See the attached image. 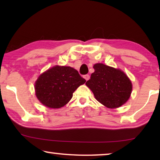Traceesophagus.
Here are the masks:
<instances>
[{"label": "esophagus", "mask_w": 160, "mask_h": 160, "mask_svg": "<svg viewBox=\"0 0 160 160\" xmlns=\"http://www.w3.org/2000/svg\"><path fill=\"white\" fill-rule=\"evenodd\" d=\"M84 78H85L86 80H88L89 79H90V75H84Z\"/></svg>", "instance_id": "esophagus-1"}]
</instances>
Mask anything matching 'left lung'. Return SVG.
<instances>
[{
  "instance_id": "left-lung-1",
  "label": "left lung",
  "mask_w": 160,
  "mask_h": 160,
  "mask_svg": "<svg viewBox=\"0 0 160 160\" xmlns=\"http://www.w3.org/2000/svg\"><path fill=\"white\" fill-rule=\"evenodd\" d=\"M94 72L86 85L99 102L110 109L122 106L128 101L132 92V83L119 69L103 63L94 65Z\"/></svg>"
}]
</instances>
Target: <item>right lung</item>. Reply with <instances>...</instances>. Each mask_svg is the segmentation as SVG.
<instances>
[{
    "label": "right lung",
    "instance_id": "add662e5",
    "mask_svg": "<svg viewBox=\"0 0 160 160\" xmlns=\"http://www.w3.org/2000/svg\"><path fill=\"white\" fill-rule=\"evenodd\" d=\"M85 82L75 69L56 66L39 75L35 82V92L44 106L58 109L65 106L75 90Z\"/></svg>",
    "mask_w": 160,
    "mask_h": 160
}]
</instances>
